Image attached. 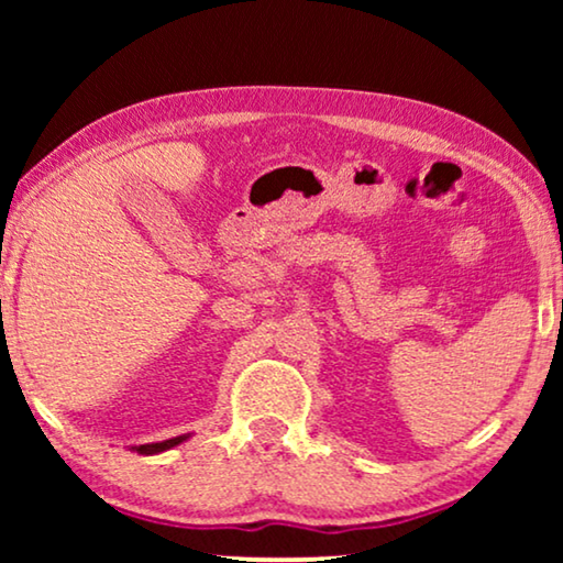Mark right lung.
<instances>
[{"label": "right lung", "instance_id": "1", "mask_svg": "<svg viewBox=\"0 0 563 563\" xmlns=\"http://www.w3.org/2000/svg\"><path fill=\"white\" fill-rule=\"evenodd\" d=\"M181 441H187V435H176V438H168V441H161V443H145V445H135L137 453H145V456H151V453H161V451H168L174 449V445H179Z\"/></svg>", "mask_w": 563, "mask_h": 563}]
</instances>
